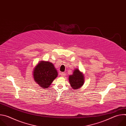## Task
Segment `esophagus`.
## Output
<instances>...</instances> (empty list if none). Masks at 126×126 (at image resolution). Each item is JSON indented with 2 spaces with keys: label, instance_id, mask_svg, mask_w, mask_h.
Instances as JSON below:
<instances>
[{
  "label": "esophagus",
  "instance_id": "1",
  "mask_svg": "<svg viewBox=\"0 0 126 126\" xmlns=\"http://www.w3.org/2000/svg\"><path fill=\"white\" fill-rule=\"evenodd\" d=\"M60 75H61V77H65V76L66 74H65V73H64V72H61V73H60Z\"/></svg>",
  "mask_w": 126,
  "mask_h": 126
}]
</instances>
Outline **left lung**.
<instances>
[{"label":"left lung","mask_w":126,"mask_h":126,"mask_svg":"<svg viewBox=\"0 0 126 126\" xmlns=\"http://www.w3.org/2000/svg\"><path fill=\"white\" fill-rule=\"evenodd\" d=\"M69 81L72 88L77 90L84 85V75L78 69L76 68L73 71V74L69 76Z\"/></svg>","instance_id":"8db88e82"}]
</instances>
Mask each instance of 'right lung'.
<instances>
[{"label":"right lung","instance_id":"1","mask_svg":"<svg viewBox=\"0 0 126 126\" xmlns=\"http://www.w3.org/2000/svg\"><path fill=\"white\" fill-rule=\"evenodd\" d=\"M34 80L41 88L47 89L58 76V72L53 64L41 61L33 70Z\"/></svg>","mask_w":126,"mask_h":126}]
</instances>
